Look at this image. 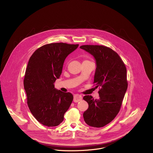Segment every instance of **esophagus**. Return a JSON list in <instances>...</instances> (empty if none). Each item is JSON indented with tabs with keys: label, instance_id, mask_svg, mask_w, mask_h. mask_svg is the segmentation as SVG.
<instances>
[{
	"label": "esophagus",
	"instance_id": "1",
	"mask_svg": "<svg viewBox=\"0 0 153 153\" xmlns=\"http://www.w3.org/2000/svg\"><path fill=\"white\" fill-rule=\"evenodd\" d=\"M82 100V97L81 95L79 94H76L74 96V101L75 102H78L81 101Z\"/></svg>",
	"mask_w": 153,
	"mask_h": 153
}]
</instances>
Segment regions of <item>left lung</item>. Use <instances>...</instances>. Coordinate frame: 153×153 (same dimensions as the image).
I'll list each match as a JSON object with an SVG mask.
<instances>
[{
  "instance_id": "left-lung-1",
  "label": "left lung",
  "mask_w": 153,
  "mask_h": 153,
  "mask_svg": "<svg viewBox=\"0 0 153 153\" xmlns=\"http://www.w3.org/2000/svg\"><path fill=\"white\" fill-rule=\"evenodd\" d=\"M81 49L92 55L96 62L94 83L101 87L100 98L85 95L88 104L83 114L85 122L93 127H102L111 122L120 111L128 87L127 69L115 51L102 45H82Z\"/></svg>"
}]
</instances>
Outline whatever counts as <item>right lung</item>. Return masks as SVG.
Here are the masks:
<instances>
[{
	"label": "right lung",
	"instance_id": "obj_1",
	"mask_svg": "<svg viewBox=\"0 0 153 153\" xmlns=\"http://www.w3.org/2000/svg\"><path fill=\"white\" fill-rule=\"evenodd\" d=\"M78 46L47 44L36 50L29 60L23 81L27 103L33 117L44 126L59 125L72 102V94L56 89L54 82L61 75L66 58Z\"/></svg>",
	"mask_w": 153,
	"mask_h": 153
}]
</instances>
